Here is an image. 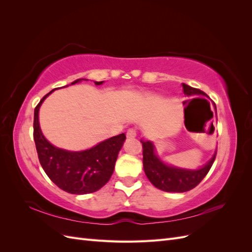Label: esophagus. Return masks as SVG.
I'll return each instance as SVG.
<instances>
[{"mask_svg":"<svg viewBox=\"0 0 252 252\" xmlns=\"http://www.w3.org/2000/svg\"><path fill=\"white\" fill-rule=\"evenodd\" d=\"M126 135H127L128 139H133V138H135V136H136V130H135V129H133V128L128 129Z\"/></svg>","mask_w":252,"mask_h":252,"instance_id":"obj_1","label":"esophagus"}]
</instances>
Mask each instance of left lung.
Listing matches in <instances>:
<instances>
[{"label":"left lung","mask_w":252,"mask_h":252,"mask_svg":"<svg viewBox=\"0 0 252 252\" xmlns=\"http://www.w3.org/2000/svg\"><path fill=\"white\" fill-rule=\"evenodd\" d=\"M184 94L187 96H208L204 91L182 84ZM195 100V98H194ZM215 109L217 112L216 104ZM143 145V166L151 184L166 192H185L193 189L206 177L215 162L217 151L210 161L199 169H184L165 164L156 152L155 145L150 141L141 140Z\"/></svg>","instance_id":"1"}]
</instances>
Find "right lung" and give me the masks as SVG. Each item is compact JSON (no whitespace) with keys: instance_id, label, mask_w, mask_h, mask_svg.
I'll use <instances>...</instances> for the list:
<instances>
[{"instance_id":"1","label":"right lung","mask_w":252,"mask_h":252,"mask_svg":"<svg viewBox=\"0 0 252 252\" xmlns=\"http://www.w3.org/2000/svg\"><path fill=\"white\" fill-rule=\"evenodd\" d=\"M82 81L88 80L78 79L71 85ZM104 81L94 82L95 85H102ZM53 91L55 89L45 95L34 109L33 139L40 163L48 178L64 191L71 194L94 192L111 178L126 135L121 133L112 136L83 151H69L53 146L44 136L39 123L41 105Z\"/></svg>"}]
</instances>
